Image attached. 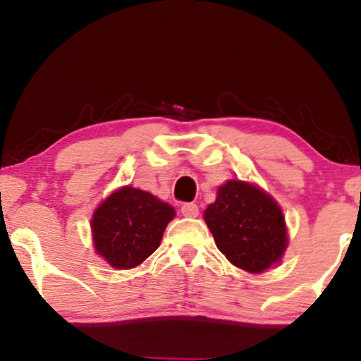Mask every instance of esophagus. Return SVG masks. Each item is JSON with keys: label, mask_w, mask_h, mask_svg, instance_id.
Listing matches in <instances>:
<instances>
[{"label": "esophagus", "mask_w": 361, "mask_h": 361, "mask_svg": "<svg viewBox=\"0 0 361 361\" xmlns=\"http://www.w3.org/2000/svg\"><path fill=\"white\" fill-rule=\"evenodd\" d=\"M181 214H183V216H187V218H195L199 214L197 204H194V202L183 204V206H181Z\"/></svg>", "instance_id": "34e87169"}]
</instances>
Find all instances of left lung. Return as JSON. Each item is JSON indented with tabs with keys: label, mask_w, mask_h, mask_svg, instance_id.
<instances>
[{
	"label": "left lung",
	"mask_w": 361,
	"mask_h": 361,
	"mask_svg": "<svg viewBox=\"0 0 361 361\" xmlns=\"http://www.w3.org/2000/svg\"><path fill=\"white\" fill-rule=\"evenodd\" d=\"M204 220L218 250L251 274L278 264L288 246L285 216L278 202L262 188L228 180L218 188L216 201L206 207Z\"/></svg>",
	"instance_id": "obj_1"
}]
</instances>
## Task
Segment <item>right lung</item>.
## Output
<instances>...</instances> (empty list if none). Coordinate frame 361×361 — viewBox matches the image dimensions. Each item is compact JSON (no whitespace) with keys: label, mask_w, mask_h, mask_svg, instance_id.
Returning <instances> with one entry per match:
<instances>
[{"label":"right lung","mask_w":361,"mask_h":361,"mask_svg":"<svg viewBox=\"0 0 361 361\" xmlns=\"http://www.w3.org/2000/svg\"><path fill=\"white\" fill-rule=\"evenodd\" d=\"M174 207L140 188L122 187L92 214V239L97 255L115 269H133L159 248Z\"/></svg>","instance_id":"add662e5"}]
</instances>
